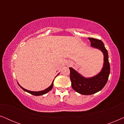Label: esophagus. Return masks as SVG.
<instances>
[{"instance_id":"34e87169","label":"esophagus","mask_w":124,"mask_h":124,"mask_svg":"<svg viewBox=\"0 0 124 124\" xmlns=\"http://www.w3.org/2000/svg\"><path fill=\"white\" fill-rule=\"evenodd\" d=\"M72 65V62H68L67 65L68 66V67H69V66H71Z\"/></svg>"}]
</instances>
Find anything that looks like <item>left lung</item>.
<instances>
[{
	"label": "left lung",
	"mask_w": 124,
	"mask_h": 124,
	"mask_svg": "<svg viewBox=\"0 0 124 124\" xmlns=\"http://www.w3.org/2000/svg\"><path fill=\"white\" fill-rule=\"evenodd\" d=\"M89 39L91 42V46L101 51L103 54L104 62L101 72L93 77L87 78L72 68H69L72 88L76 92L85 95H89L101 91L106 85L110 73L108 54L103 42L95 38Z\"/></svg>",
	"instance_id": "8db88e82"
}]
</instances>
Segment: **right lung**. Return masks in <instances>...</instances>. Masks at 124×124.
I'll return each instance as SVG.
<instances>
[{
    "label": "right lung",
    "mask_w": 124,
    "mask_h": 124,
    "mask_svg": "<svg viewBox=\"0 0 124 124\" xmlns=\"http://www.w3.org/2000/svg\"><path fill=\"white\" fill-rule=\"evenodd\" d=\"M59 73H58V74L57 75H59ZM54 81L53 82H52V83L51 84V85L49 86V87L48 88H47V89H46L45 90H42V91H30V90H28L25 89H24V88L22 87V86H21L20 85V84H18V85L20 86V87L23 90H24L25 91H26V92L29 93V94H31V95H35V96H39V95H44L45 94H46V93H47L48 92H49L52 89V87H53V86H54Z\"/></svg>",
    "instance_id": "1"
}]
</instances>
